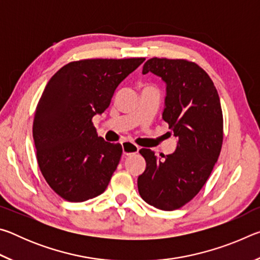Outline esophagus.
I'll return each mask as SVG.
<instances>
[{"label":"esophagus","instance_id":"esophagus-1","mask_svg":"<svg viewBox=\"0 0 260 260\" xmlns=\"http://www.w3.org/2000/svg\"><path fill=\"white\" fill-rule=\"evenodd\" d=\"M122 146V152H124L125 156H131L133 153H138L140 150V147L136 146L135 143L131 142V141H124L121 142Z\"/></svg>","mask_w":260,"mask_h":260}]
</instances>
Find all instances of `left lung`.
Segmentation results:
<instances>
[{
    "label": "left lung",
    "instance_id": "obj_1",
    "mask_svg": "<svg viewBox=\"0 0 260 260\" xmlns=\"http://www.w3.org/2000/svg\"><path fill=\"white\" fill-rule=\"evenodd\" d=\"M148 72L166 83L162 119L179 141L162 158L141 149L147 166L138 188L148 204L172 211L191 201L212 172L222 146V110L213 81L193 61L153 57L143 65L142 73Z\"/></svg>",
    "mask_w": 260,
    "mask_h": 260
}]
</instances>
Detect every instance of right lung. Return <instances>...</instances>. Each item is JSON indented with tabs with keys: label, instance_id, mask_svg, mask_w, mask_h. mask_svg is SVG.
<instances>
[{
	"label": "right lung",
	"instance_id": "right-lung-1",
	"mask_svg": "<svg viewBox=\"0 0 260 260\" xmlns=\"http://www.w3.org/2000/svg\"><path fill=\"white\" fill-rule=\"evenodd\" d=\"M143 61H71L47 83L35 110L33 139L43 178L61 199L85 202L107 189L122 148L98 136L91 119L109 108L119 83Z\"/></svg>",
	"mask_w": 260,
	"mask_h": 260
}]
</instances>
